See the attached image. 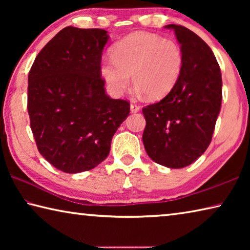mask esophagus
<instances>
[{"instance_id": "1", "label": "esophagus", "mask_w": 250, "mask_h": 250, "mask_svg": "<svg viewBox=\"0 0 250 250\" xmlns=\"http://www.w3.org/2000/svg\"><path fill=\"white\" fill-rule=\"evenodd\" d=\"M130 110H131V112H139L140 111V107H139L138 104H130Z\"/></svg>"}]
</instances>
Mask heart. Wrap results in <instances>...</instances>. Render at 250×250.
Masks as SVG:
<instances>
[{
	"label": "heart",
	"instance_id": "obj_1",
	"mask_svg": "<svg viewBox=\"0 0 250 250\" xmlns=\"http://www.w3.org/2000/svg\"><path fill=\"white\" fill-rule=\"evenodd\" d=\"M112 57L103 59L100 75L113 96H121L130 83L152 100H160L174 89L183 69L180 45L156 34L135 32L113 45Z\"/></svg>",
	"mask_w": 250,
	"mask_h": 250
}]
</instances>
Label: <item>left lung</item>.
Wrapping results in <instances>:
<instances>
[{"mask_svg": "<svg viewBox=\"0 0 250 250\" xmlns=\"http://www.w3.org/2000/svg\"><path fill=\"white\" fill-rule=\"evenodd\" d=\"M183 53V69L170 94L142 109V140L147 155L161 166L181 168L204 153L222 104V74L213 52L195 33L170 24Z\"/></svg>", "mask_w": 250, "mask_h": 250, "instance_id": "left-lung-1", "label": "left lung"}]
</instances>
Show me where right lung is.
<instances>
[{"instance_id": "right-lung-1", "label": "right lung", "mask_w": 250, "mask_h": 250, "mask_svg": "<svg viewBox=\"0 0 250 250\" xmlns=\"http://www.w3.org/2000/svg\"><path fill=\"white\" fill-rule=\"evenodd\" d=\"M108 40L104 29L65 27L29 70L27 110L37 149L65 173L89 171L103 162L129 116L128 101L105 95L100 64Z\"/></svg>"}]
</instances>
